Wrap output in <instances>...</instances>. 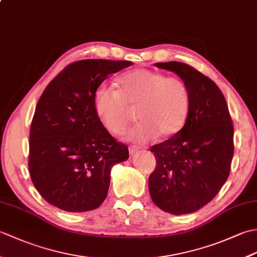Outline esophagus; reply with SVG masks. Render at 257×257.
I'll return each instance as SVG.
<instances>
[{"label":"esophagus","mask_w":257,"mask_h":257,"mask_svg":"<svg viewBox=\"0 0 257 257\" xmlns=\"http://www.w3.org/2000/svg\"><path fill=\"white\" fill-rule=\"evenodd\" d=\"M141 148L140 147H138V146H130L129 147V152L132 155H134V154H137V152L140 150Z\"/></svg>","instance_id":"1"}]
</instances>
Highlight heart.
Segmentation results:
<instances>
[{
  "mask_svg": "<svg viewBox=\"0 0 257 257\" xmlns=\"http://www.w3.org/2000/svg\"><path fill=\"white\" fill-rule=\"evenodd\" d=\"M98 119L107 132L120 135L136 109L139 121L124 135L127 140L146 144L158 136L178 134L187 121L190 90L184 80L150 69H135L121 76L116 89H99L94 98Z\"/></svg>",
  "mask_w": 257,
  "mask_h": 257,
  "instance_id": "obj_1",
  "label": "heart"
}]
</instances>
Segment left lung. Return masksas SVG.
<instances>
[{
	"instance_id": "8db88e82",
	"label": "left lung",
	"mask_w": 257,
	"mask_h": 257,
	"mask_svg": "<svg viewBox=\"0 0 257 257\" xmlns=\"http://www.w3.org/2000/svg\"><path fill=\"white\" fill-rule=\"evenodd\" d=\"M155 66L184 80L190 90V110L178 134L151 147L157 167L149 177V192L162 211L189 214L209 203L227 180L234 154L233 122L214 81L183 63Z\"/></svg>"
}]
</instances>
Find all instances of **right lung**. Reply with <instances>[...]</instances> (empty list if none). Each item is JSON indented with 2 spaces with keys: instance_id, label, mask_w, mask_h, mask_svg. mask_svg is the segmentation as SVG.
Segmentation results:
<instances>
[{
  "instance_id": "add662e5",
  "label": "right lung",
  "mask_w": 257,
  "mask_h": 257,
  "mask_svg": "<svg viewBox=\"0 0 257 257\" xmlns=\"http://www.w3.org/2000/svg\"><path fill=\"white\" fill-rule=\"evenodd\" d=\"M128 61L84 59L68 65L43 91L30 133L33 184L48 203L67 212H87L105 201L111 168L128 160L98 119L94 98L109 76Z\"/></svg>"
}]
</instances>
